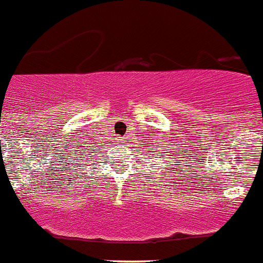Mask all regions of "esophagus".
<instances>
[{
	"label": "esophagus",
	"mask_w": 263,
	"mask_h": 263,
	"mask_svg": "<svg viewBox=\"0 0 263 263\" xmlns=\"http://www.w3.org/2000/svg\"><path fill=\"white\" fill-rule=\"evenodd\" d=\"M119 140H120V142H123V140H124V139H119Z\"/></svg>",
	"instance_id": "1"
}]
</instances>
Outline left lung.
Masks as SVG:
<instances>
[{"mask_svg":"<svg viewBox=\"0 0 263 263\" xmlns=\"http://www.w3.org/2000/svg\"><path fill=\"white\" fill-rule=\"evenodd\" d=\"M151 149H152V148H151Z\"/></svg>","mask_w":263,"mask_h":263,"instance_id":"obj_1","label":"left lung"}]
</instances>
